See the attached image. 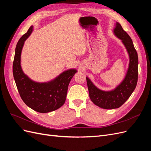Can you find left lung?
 <instances>
[{"label": "left lung", "instance_id": "8db88e82", "mask_svg": "<svg viewBox=\"0 0 151 151\" xmlns=\"http://www.w3.org/2000/svg\"><path fill=\"white\" fill-rule=\"evenodd\" d=\"M114 33L122 41L130 57L129 69L124 80L114 90L103 91L98 89L90 79L86 77L91 101L99 107L107 109L120 107L133 93L138 80V55L131 38L118 22H116L114 29Z\"/></svg>", "mask_w": 151, "mask_h": 151}]
</instances>
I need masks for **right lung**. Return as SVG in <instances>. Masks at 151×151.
Masks as SVG:
<instances>
[{"mask_svg":"<svg viewBox=\"0 0 151 151\" xmlns=\"http://www.w3.org/2000/svg\"><path fill=\"white\" fill-rule=\"evenodd\" d=\"M32 31L33 26L17 43L12 65L13 76L18 92L27 106L40 113H48L56 110L64 104L68 84L77 70L65 71L48 83H38L31 81L21 69V54L25 40Z\"/></svg>","mask_w":151,"mask_h":151,"instance_id":"add662e5","label":"right lung"}]
</instances>
